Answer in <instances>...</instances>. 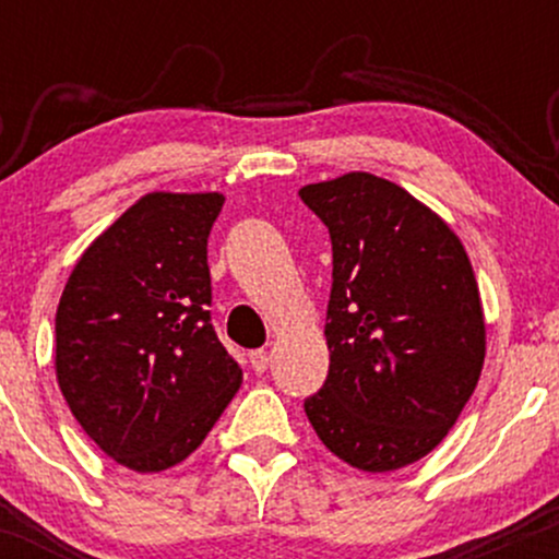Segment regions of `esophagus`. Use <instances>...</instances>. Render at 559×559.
Returning a JSON list of instances; mask_svg holds the SVG:
<instances>
[{
  "label": "esophagus",
  "instance_id": "esophagus-1",
  "mask_svg": "<svg viewBox=\"0 0 559 559\" xmlns=\"http://www.w3.org/2000/svg\"><path fill=\"white\" fill-rule=\"evenodd\" d=\"M249 362H252L254 373H265L267 365H271V352H265V349L252 352V355H249Z\"/></svg>",
  "mask_w": 559,
  "mask_h": 559
}]
</instances>
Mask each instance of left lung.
Segmentation results:
<instances>
[{
    "label": "left lung",
    "instance_id": "obj_1",
    "mask_svg": "<svg viewBox=\"0 0 559 559\" xmlns=\"http://www.w3.org/2000/svg\"><path fill=\"white\" fill-rule=\"evenodd\" d=\"M329 226V378L305 413L318 439L365 473L418 463L478 386L486 323L460 236L402 186L352 170L307 183Z\"/></svg>",
    "mask_w": 559,
    "mask_h": 559
}]
</instances>
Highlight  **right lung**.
I'll use <instances>...</instances> for the list:
<instances>
[{"label": "right lung", "instance_id": "right-lung-1", "mask_svg": "<svg viewBox=\"0 0 559 559\" xmlns=\"http://www.w3.org/2000/svg\"><path fill=\"white\" fill-rule=\"evenodd\" d=\"M221 191H152L75 262L55 316V373L70 413L136 473L183 463L241 386L210 323L207 236Z\"/></svg>", "mask_w": 559, "mask_h": 559}]
</instances>
